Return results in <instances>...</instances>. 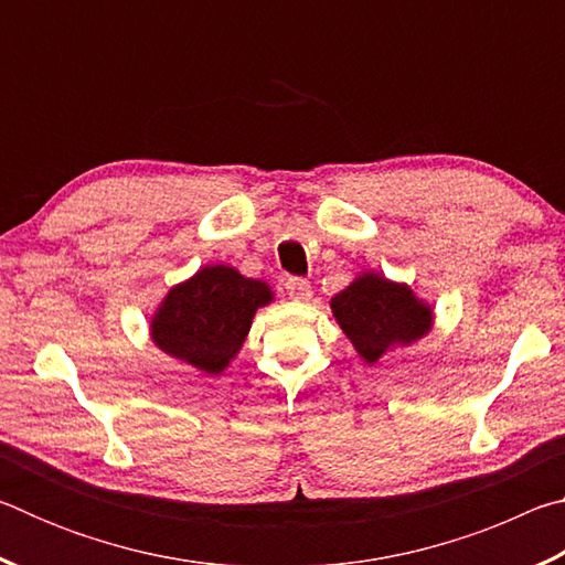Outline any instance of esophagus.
Here are the masks:
<instances>
[{"label":"esophagus","instance_id":"1","mask_svg":"<svg viewBox=\"0 0 565 565\" xmlns=\"http://www.w3.org/2000/svg\"><path fill=\"white\" fill-rule=\"evenodd\" d=\"M284 286H286V291H289L294 301H309L311 299V284L306 279H289Z\"/></svg>","mask_w":565,"mask_h":565}]
</instances>
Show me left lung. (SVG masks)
Listing matches in <instances>:
<instances>
[{
    "label": "left lung",
    "mask_w": 565,
    "mask_h": 565,
    "mask_svg": "<svg viewBox=\"0 0 565 565\" xmlns=\"http://www.w3.org/2000/svg\"><path fill=\"white\" fill-rule=\"evenodd\" d=\"M341 331L366 363H376L388 349L408 347L431 331V306L416 299L406 284L366 271L331 299Z\"/></svg>",
    "instance_id": "1"
}]
</instances>
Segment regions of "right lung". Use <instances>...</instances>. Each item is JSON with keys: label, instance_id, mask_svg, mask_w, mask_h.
<instances>
[{"label": "right lung", "instance_id": "obj_1", "mask_svg": "<svg viewBox=\"0 0 565 565\" xmlns=\"http://www.w3.org/2000/svg\"><path fill=\"white\" fill-rule=\"evenodd\" d=\"M274 299L269 284L246 279L232 266L199 269L171 286L151 319V341L206 374H222L242 349L256 309Z\"/></svg>", "mask_w": 565, "mask_h": 565}]
</instances>
